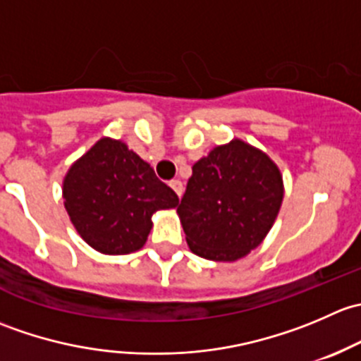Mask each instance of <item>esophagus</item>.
<instances>
[{"label":"esophagus","mask_w":361,"mask_h":361,"mask_svg":"<svg viewBox=\"0 0 361 361\" xmlns=\"http://www.w3.org/2000/svg\"><path fill=\"white\" fill-rule=\"evenodd\" d=\"M169 187L173 188L174 192H176L178 197H181V194H183V183H181L180 180H173V181H171V183H169Z\"/></svg>","instance_id":"esophagus-1"}]
</instances>
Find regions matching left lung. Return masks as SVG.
<instances>
[{
  "label": "left lung",
  "instance_id": "left-lung-1",
  "mask_svg": "<svg viewBox=\"0 0 361 361\" xmlns=\"http://www.w3.org/2000/svg\"><path fill=\"white\" fill-rule=\"evenodd\" d=\"M281 201L283 178L276 164L234 140L194 164L178 214L195 255L234 262L264 241Z\"/></svg>",
  "mask_w": 361,
  "mask_h": 361
}]
</instances>
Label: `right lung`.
Segmentation results:
<instances>
[{
    "label": "right lung",
    "instance_id": "obj_1",
    "mask_svg": "<svg viewBox=\"0 0 361 361\" xmlns=\"http://www.w3.org/2000/svg\"><path fill=\"white\" fill-rule=\"evenodd\" d=\"M64 206L87 245L106 255L140 250L152 214L180 199L122 141L103 137L68 171Z\"/></svg>",
    "mask_w": 361,
    "mask_h": 361
}]
</instances>
